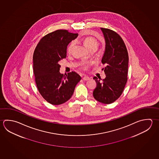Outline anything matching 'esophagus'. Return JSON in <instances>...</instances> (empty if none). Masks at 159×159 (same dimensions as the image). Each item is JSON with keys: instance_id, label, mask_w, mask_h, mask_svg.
Instances as JSON below:
<instances>
[{"instance_id": "1", "label": "esophagus", "mask_w": 159, "mask_h": 159, "mask_svg": "<svg viewBox=\"0 0 159 159\" xmlns=\"http://www.w3.org/2000/svg\"><path fill=\"white\" fill-rule=\"evenodd\" d=\"M82 79L84 80V81H88L90 80V77L87 76V75H84L82 77Z\"/></svg>"}]
</instances>
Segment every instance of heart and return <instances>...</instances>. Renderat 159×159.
Returning a JSON list of instances; mask_svg holds the SVG:
<instances>
[{"mask_svg":"<svg viewBox=\"0 0 159 159\" xmlns=\"http://www.w3.org/2000/svg\"><path fill=\"white\" fill-rule=\"evenodd\" d=\"M82 43H83L84 46L88 49H90L93 47H98V41L95 38H93L91 36H87V37L84 38L82 40ZM74 45H75L74 41H72L70 43H69V45L68 46V48H67L68 52H71ZM91 64V63H84L81 64V66L82 68L86 69L88 68V67L90 66Z\"/></svg>","mask_w":159,"mask_h":159,"instance_id":"1","label":"heart"}]
</instances>
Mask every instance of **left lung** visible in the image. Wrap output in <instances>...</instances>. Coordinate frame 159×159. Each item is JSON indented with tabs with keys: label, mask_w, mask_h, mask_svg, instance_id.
<instances>
[{
	"label": "left lung",
	"mask_w": 159,
	"mask_h": 159,
	"mask_svg": "<svg viewBox=\"0 0 159 159\" xmlns=\"http://www.w3.org/2000/svg\"><path fill=\"white\" fill-rule=\"evenodd\" d=\"M105 41V49L101 62L105 67L104 80L93 77L97 86L93 96L103 104L113 103L120 96L127 81L128 54L121 37L113 30L101 28Z\"/></svg>",
	"instance_id": "obj_1"
}]
</instances>
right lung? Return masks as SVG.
<instances>
[{
  "mask_svg": "<svg viewBox=\"0 0 159 159\" xmlns=\"http://www.w3.org/2000/svg\"><path fill=\"white\" fill-rule=\"evenodd\" d=\"M78 36L58 30L43 36L36 47L33 55L35 82L39 93L50 104L58 105L68 101L81 80L75 72L61 74L59 64L66 58L68 44Z\"/></svg>",
  "mask_w": 159,
  "mask_h": 159,
  "instance_id": "1",
  "label": "right lung"
}]
</instances>
